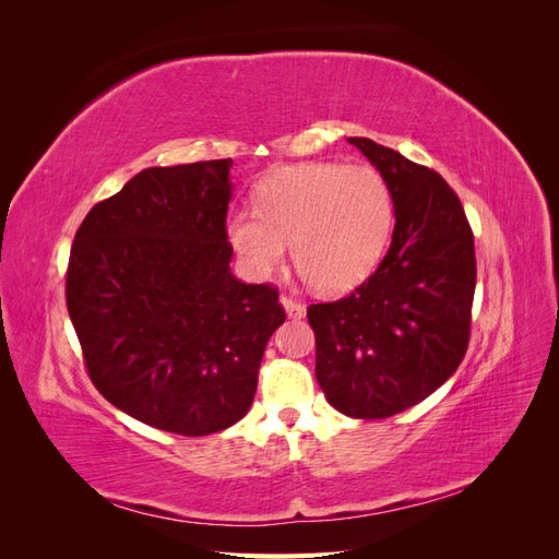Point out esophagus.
<instances>
[{
    "label": "esophagus",
    "instance_id": "obj_1",
    "mask_svg": "<svg viewBox=\"0 0 559 559\" xmlns=\"http://www.w3.org/2000/svg\"><path fill=\"white\" fill-rule=\"evenodd\" d=\"M280 302L284 306L286 314H289L292 319H302V317H306V306H302V302H298V300H294L289 296H282Z\"/></svg>",
    "mask_w": 559,
    "mask_h": 559
}]
</instances>
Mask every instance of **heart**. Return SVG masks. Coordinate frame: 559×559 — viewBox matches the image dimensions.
I'll return each mask as SVG.
<instances>
[{"instance_id":"1","label":"heart","mask_w":559,"mask_h":559,"mask_svg":"<svg viewBox=\"0 0 559 559\" xmlns=\"http://www.w3.org/2000/svg\"><path fill=\"white\" fill-rule=\"evenodd\" d=\"M392 193L370 165L302 163L261 181L257 210H233L226 235L247 275L267 280L286 261L317 292L357 286L392 233Z\"/></svg>"}]
</instances>
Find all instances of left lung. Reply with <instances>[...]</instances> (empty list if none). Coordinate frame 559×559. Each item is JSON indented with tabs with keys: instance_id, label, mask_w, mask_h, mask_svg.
<instances>
[{
	"instance_id": "left-lung-1",
	"label": "left lung",
	"mask_w": 559,
	"mask_h": 559,
	"mask_svg": "<svg viewBox=\"0 0 559 559\" xmlns=\"http://www.w3.org/2000/svg\"><path fill=\"white\" fill-rule=\"evenodd\" d=\"M349 144L376 165L394 202L386 257L347 298L317 302L314 376L335 411L382 419L433 394L462 364L476 292V251L445 179L366 138Z\"/></svg>"
}]
</instances>
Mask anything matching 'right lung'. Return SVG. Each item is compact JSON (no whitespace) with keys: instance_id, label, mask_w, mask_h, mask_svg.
I'll use <instances>...</instances> for the list:
<instances>
[{"instance_id":"add662e5","label":"right lung","mask_w":559,"mask_h":559,"mask_svg":"<svg viewBox=\"0 0 559 559\" xmlns=\"http://www.w3.org/2000/svg\"><path fill=\"white\" fill-rule=\"evenodd\" d=\"M233 160L146 167L83 218L67 310L88 376L118 411L179 436L242 419L280 294L230 273Z\"/></svg>"}]
</instances>
